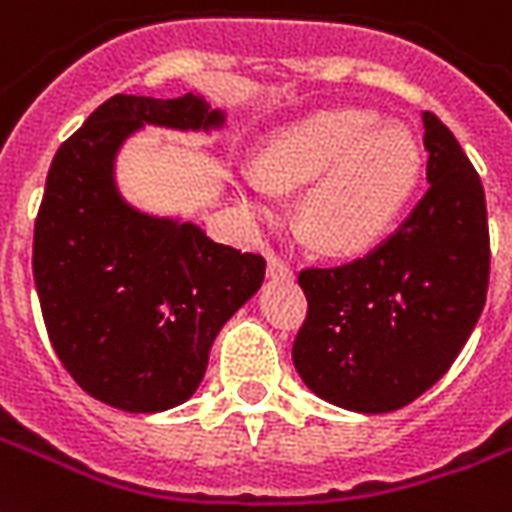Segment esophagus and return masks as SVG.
I'll list each match as a JSON object with an SVG mask.
<instances>
[{
    "label": "esophagus",
    "instance_id": "obj_1",
    "mask_svg": "<svg viewBox=\"0 0 512 512\" xmlns=\"http://www.w3.org/2000/svg\"><path fill=\"white\" fill-rule=\"evenodd\" d=\"M268 276H271V279L290 282V279H295V271H292L290 263H284L279 257H268Z\"/></svg>",
    "mask_w": 512,
    "mask_h": 512
}]
</instances>
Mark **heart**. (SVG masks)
<instances>
[{
	"instance_id": "1",
	"label": "heart",
	"mask_w": 512,
	"mask_h": 512,
	"mask_svg": "<svg viewBox=\"0 0 512 512\" xmlns=\"http://www.w3.org/2000/svg\"><path fill=\"white\" fill-rule=\"evenodd\" d=\"M419 139L376 109L330 107L276 131L257 169L236 174L241 209L257 222L279 217L276 193L306 185L298 228L325 255H362L395 228L419 185Z\"/></svg>"
}]
</instances>
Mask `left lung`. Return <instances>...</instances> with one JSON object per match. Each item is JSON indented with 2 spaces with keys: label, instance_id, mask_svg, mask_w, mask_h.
<instances>
[{
  "label": "left lung",
  "instance_id": "left-lung-1",
  "mask_svg": "<svg viewBox=\"0 0 512 512\" xmlns=\"http://www.w3.org/2000/svg\"><path fill=\"white\" fill-rule=\"evenodd\" d=\"M429 152L411 217L373 252L298 276L308 317L292 362L303 384L354 413H389L446 376L478 325L489 290L481 177L454 134L421 112Z\"/></svg>",
  "mask_w": 512,
  "mask_h": 512
}]
</instances>
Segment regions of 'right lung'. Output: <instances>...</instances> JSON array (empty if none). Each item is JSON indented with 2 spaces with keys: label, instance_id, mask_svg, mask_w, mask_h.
Returning <instances> with one entry per match:
<instances>
[{
  "label": "right lung",
  "instance_id": "obj_1",
  "mask_svg": "<svg viewBox=\"0 0 512 512\" xmlns=\"http://www.w3.org/2000/svg\"><path fill=\"white\" fill-rule=\"evenodd\" d=\"M225 120L198 93H117L50 163L31 260L39 306L69 376L112 408L158 413L190 400L214 338L263 284V257L136 209L115 179L123 144L147 126L212 134Z\"/></svg>",
  "mask_w": 512,
  "mask_h": 512
}]
</instances>
